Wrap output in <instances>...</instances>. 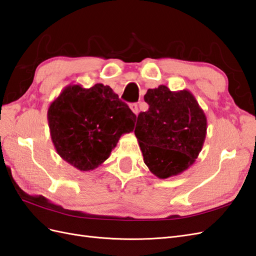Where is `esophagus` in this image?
<instances>
[{"instance_id": "1", "label": "esophagus", "mask_w": 256, "mask_h": 256, "mask_svg": "<svg viewBox=\"0 0 256 256\" xmlns=\"http://www.w3.org/2000/svg\"><path fill=\"white\" fill-rule=\"evenodd\" d=\"M130 110H132L136 116L140 114V110H138V106H137V104H130Z\"/></svg>"}]
</instances>
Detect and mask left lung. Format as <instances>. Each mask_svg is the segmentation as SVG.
I'll list each match as a JSON object with an SVG mask.
<instances>
[{"mask_svg": "<svg viewBox=\"0 0 256 256\" xmlns=\"http://www.w3.org/2000/svg\"><path fill=\"white\" fill-rule=\"evenodd\" d=\"M149 110L137 116L135 136L144 162L159 178L178 175L192 166L206 140L204 111L192 92H173L166 85L148 90Z\"/></svg>", "mask_w": 256, "mask_h": 256, "instance_id": "left-lung-1", "label": "left lung"}]
</instances>
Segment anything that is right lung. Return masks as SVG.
I'll list each match as a JSON object with an SVG mask.
<instances>
[{
	"mask_svg": "<svg viewBox=\"0 0 256 256\" xmlns=\"http://www.w3.org/2000/svg\"><path fill=\"white\" fill-rule=\"evenodd\" d=\"M48 121L60 158L90 172L109 158L123 134L132 132L136 116L108 85L70 84L50 102Z\"/></svg>",
	"mask_w": 256,
	"mask_h": 256,
	"instance_id": "add662e5",
	"label": "right lung"
}]
</instances>
